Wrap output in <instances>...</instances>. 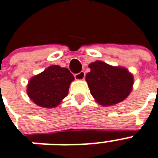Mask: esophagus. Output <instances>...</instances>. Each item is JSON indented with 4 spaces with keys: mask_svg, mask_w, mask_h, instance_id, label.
<instances>
[{
    "mask_svg": "<svg viewBox=\"0 0 158 158\" xmlns=\"http://www.w3.org/2000/svg\"><path fill=\"white\" fill-rule=\"evenodd\" d=\"M85 72H83V71L80 72V73H77V74H75L76 80H84V79H85Z\"/></svg>",
    "mask_w": 158,
    "mask_h": 158,
    "instance_id": "esophagus-1",
    "label": "esophagus"
}]
</instances>
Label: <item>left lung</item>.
<instances>
[{"mask_svg": "<svg viewBox=\"0 0 158 158\" xmlns=\"http://www.w3.org/2000/svg\"><path fill=\"white\" fill-rule=\"evenodd\" d=\"M85 81L90 94L99 105L110 106L124 101L133 90L134 76L127 68L114 67L102 61L89 64Z\"/></svg>", "mask_w": 158, "mask_h": 158, "instance_id": "obj_1", "label": "left lung"}]
</instances>
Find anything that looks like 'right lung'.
Returning a JSON list of instances; mask_svg holds the SVG:
<instances>
[{"label": "right lung", "mask_w": 158, "mask_h": 158, "mask_svg": "<svg viewBox=\"0 0 158 158\" xmlns=\"http://www.w3.org/2000/svg\"><path fill=\"white\" fill-rule=\"evenodd\" d=\"M74 77L70 71L58 65L49 66L38 75L29 79L27 94L37 106L54 108L68 96Z\"/></svg>", "instance_id": "right-lung-1"}]
</instances>
